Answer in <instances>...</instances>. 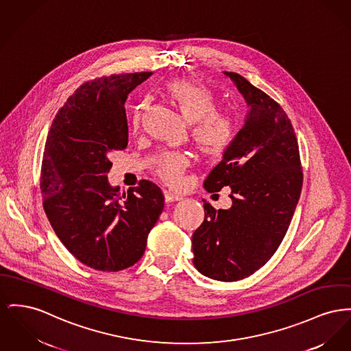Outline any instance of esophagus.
Masks as SVG:
<instances>
[{"label":"esophagus","mask_w":351,"mask_h":351,"mask_svg":"<svg viewBox=\"0 0 351 351\" xmlns=\"http://www.w3.org/2000/svg\"><path fill=\"white\" fill-rule=\"evenodd\" d=\"M165 199L167 203H173V202H179L182 200V196L172 193V192H165Z\"/></svg>","instance_id":"1"}]
</instances>
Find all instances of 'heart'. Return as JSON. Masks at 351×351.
Masks as SVG:
<instances>
[{"instance_id": "heart-1", "label": "heart", "mask_w": 351, "mask_h": 351, "mask_svg": "<svg viewBox=\"0 0 351 351\" xmlns=\"http://www.w3.org/2000/svg\"><path fill=\"white\" fill-rule=\"evenodd\" d=\"M167 97L180 110L188 122L193 123L192 139L197 151L206 158H220L232 145L236 124L227 114L217 112L213 94L199 83L183 78L165 82ZM147 108L142 99L132 112V127L138 128ZM188 167V158L180 152H163L155 158L158 176L169 186H179L182 175Z\"/></svg>"}]
</instances>
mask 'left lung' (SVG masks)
Wrapping results in <instances>:
<instances>
[{"mask_svg":"<svg viewBox=\"0 0 351 351\" xmlns=\"http://www.w3.org/2000/svg\"><path fill=\"white\" fill-rule=\"evenodd\" d=\"M249 111L223 159L206 176L208 192L230 186L232 206L215 209L192 234L193 265L217 281H239L264 267L288 230L302 189L300 149L291 122L260 88L224 73Z\"/></svg>","mask_w":351,"mask_h":351,"instance_id":"obj_1","label":"left lung"}]
</instances>
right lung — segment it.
Returning <instances> with one entry per match:
<instances>
[{
	"instance_id": "add662e5",
	"label": "right lung",
	"mask_w": 351,
	"mask_h": 351,
	"mask_svg": "<svg viewBox=\"0 0 351 351\" xmlns=\"http://www.w3.org/2000/svg\"><path fill=\"white\" fill-rule=\"evenodd\" d=\"M152 73L83 83L56 115L41 167L43 209L58 239L82 264L118 271L138 263L165 196L149 180L121 192L107 179L112 151L128 143L127 95Z\"/></svg>"
}]
</instances>
